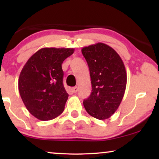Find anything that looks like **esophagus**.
Masks as SVG:
<instances>
[{"label":"esophagus","mask_w":159,"mask_h":159,"mask_svg":"<svg viewBox=\"0 0 159 159\" xmlns=\"http://www.w3.org/2000/svg\"><path fill=\"white\" fill-rule=\"evenodd\" d=\"M77 90H78V87H77V86H75V87H74V88H72L73 93H76L77 92Z\"/></svg>","instance_id":"34e87169"}]
</instances>
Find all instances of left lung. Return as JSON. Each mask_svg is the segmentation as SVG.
<instances>
[{"instance_id":"left-lung-1","label":"left lung","mask_w":159,"mask_h":159,"mask_svg":"<svg viewBox=\"0 0 159 159\" xmlns=\"http://www.w3.org/2000/svg\"><path fill=\"white\" fill-rule=\"evenodd\" d=\"M82 55L88 63L92 93L84 100V107L90 116L107 119L119 108L127 85L125 64L116 51L103 43L84 47Z\"/></svg>"}]
</instances>
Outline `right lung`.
<instances>
[{
    "label": "right lung",
    "mask_w": 159,
    "mask_h": 159,
    "mask_svg": "<svg viewBox=\"0 0 159 159\" xmlns=\"http://www.w3.org/2000/svg\"><path fill=\"white\" fill-rule=\"evenodd\" d=\"M73 48H43L24 66L19 78V91L29 112L42 121L51 120L64 111L69 95L63 84L61 64Z\"/></svg>",
    "instance_id": "add662e5"
}]
</instances>
